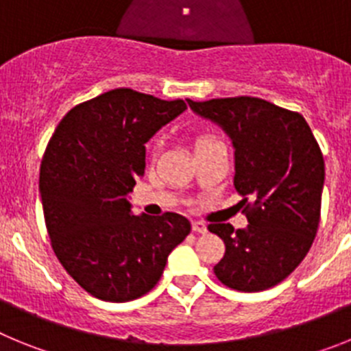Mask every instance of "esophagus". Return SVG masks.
Wrapping results in <instances>:
<instances>
[{
    "label": "esophagus",
    "instance_id": "1",
    "mask_svg": "<svg viewBox=\"0 0 351 351\" xmlns=\"http://www.w3.org/2000/svg\"><path fill=\"white\" fill-rule=\"evenodd\" d=\"M191 228H193V232H197V234H206L207 232V225L202 221H193L191 223Z\"/></svg>",
    "mask_w": 351,
    "mask_h": 351
}]
</instances>
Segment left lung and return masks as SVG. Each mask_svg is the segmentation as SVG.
Masks as SVG:
<instances>
[{
  "mask_svg": "<svg viewBox=\"0 0 351 351\" xmlns=\"http://www.w3.org/2000/svg\"><path fill=\"white\" fill-rule=\"evenodd\" d=\"M188 105L230 137L234 186L250 223L239 230L230 223H210L209 232L225 243L214 274L239 291L276 287L308 255L318 230L325 181L320 145L299 112L260 98L188 100Z\"/></svg>",
  "mask_w": 351,
  "mask_h": 351,
  "instance_id": "obj_1",
  "label": "left lung"
}]
</instances>
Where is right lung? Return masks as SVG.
<instances>
[{
    "label": "right lung",
    "mask_w": 351,
    "mask_h": 351,
    "mask_svg": "<svg viewBox=\"0 0 351 351\" xmlns=\"http://www.w3.org/2000/svg\"><path fill=\"white\" fill-rule=\"evenodd\" d=\"M184 110L182 100L112 89L71 108L45 149L40 195L52 250L96 299L128 302L147 293L190 234L181 214L135 216L128 200L144 176V144Z\"/></svg>",
    "instance_id": "obj_1"
}]
</instances>
